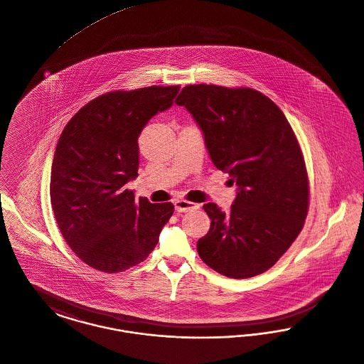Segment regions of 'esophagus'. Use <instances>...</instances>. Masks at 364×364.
<instances>
[{"label":"esophagus","mask_w":364,"mask_h":364,"mask_svg":"<svg viewBox=\"0 0 364 364\" xmlns=\"http://www.w3.org/2000/svg\"><path fill=\"white\" fill-rule=\"evenodd\" d=\"M174 208L177 212H191L193 209H198L199 205L190 202V200H186V199H177V200H174Z\"/></svg>","instance_id":"1"}]
</instances>
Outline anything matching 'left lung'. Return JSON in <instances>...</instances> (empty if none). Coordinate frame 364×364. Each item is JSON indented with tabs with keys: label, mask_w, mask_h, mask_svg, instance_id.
Returning a JSON list of instances; mask_svg holds the SVG:
<instances>
[{
	"label": "left lung",
	"mask_w": 364,
	"mask_h": 364,
	"mask_svg": "<svg viewBox=\"0 0 364 364\" xmlns=\"http://www.w3.org/2000/svg\"><path fill=\"white\" fill-rule=\"evenodd\" d=\"M176 105L193 114L214 166L237 186L228 213L203 205L212 223L198 255L227 278L268 271L299 236L309 208L306 166L289 121L252 87L187 85Z\"/></svg>",
	"instance_id": "left-lung-1"
}]
</instances>
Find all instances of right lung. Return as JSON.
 I'll return each instance as SVG.
<instances>
[{
  "instance_id": "1",
  "label": "right lung",
  "mask_w": 364,
  "mask_h": 364,
  "mask_svg": "<svg viewBox=\"0 0 364 364\" xmlns=\"http://www.w3.org/2000/svg\"><path fill=\"white\" fill-rule=\"evenodd\" d=\"M180 86L112 90L65 125L50 171V205L71 250L107 274L144 261L174 212L171 202L134 199L127 183L139 171L137 139L151 118L173 105Z\"/></svg>"
}]
</instances>
